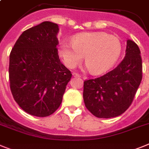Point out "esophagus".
Instances as JSON below:
<instances>
[{"label":"esophagus","mask_w":149,"mask_h":149,"mask_svg":"<svg viewBox=\"0 0 149 149\" xmlns=\"http://www.w3.org/2000/svg\"><path fill=\"white\" fill-rule=\"evenodd\" d=\"M72 76H73V77H81V75H79L78 74L75 73V72H73V73H72Z\"/></svg>","instance_id":"obj_1"}]
</instances>
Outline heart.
Returning <instances> with one entry per match:
<instances>
[{
  "label": "heart",
  "mask_w": 149,
  "mask_h": 149,
  "mask_svg": "<svg viewBox=\"0 0 149 149\" xmlns=\"http://www.w3.org/2000/svg\"><path fill=\"white\" fill-rule=\"evenodd\" d=\"M122 45L119 38L105 32L80 34L71 44L62 43L59 54L68 68H75L82 59L93 74L108 72L120 57Z\"/></svg>",
  "instance_id": "b5f03b06"
}]
</instances>
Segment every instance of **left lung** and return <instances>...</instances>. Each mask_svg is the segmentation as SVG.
I'll use <instances>...</instances> for the list:
<instances>
[{"instance_id":"1","label":"left lung","mask_w":149,"mask_h":149,"mask_svg":"<svg viewBox=\"0 0 149 149\" xmlns=\"http://www.w3.org/2000/svg\"><path fill=\"white\" fill-rule=\"evenodd\" d=\"M126 54L116 68L100 77L85 81V106L94 116H119L130 107L142 81L140 49L132 40H127Z\"/></svg>"}]
</instances>
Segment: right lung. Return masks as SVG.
<instances>
[{
  "label": "right lung",
  "mask_w": 149,
  "mask_h": 149,
  "mask_svg": "<svg viewBox=\"0 0 149 149\" xmlns=\"http://www.w3.org/2000/svg\"><path fill=\"white\" fill-rule=\"evenodd\" d=\"M59 26L43 22L23 31L10 55L9 78L15 101L22 110L47 117L59 107L72 74L60 62Z\"/></svg>",
  "instance_id": "right-lung-1"
}]
</instances>
